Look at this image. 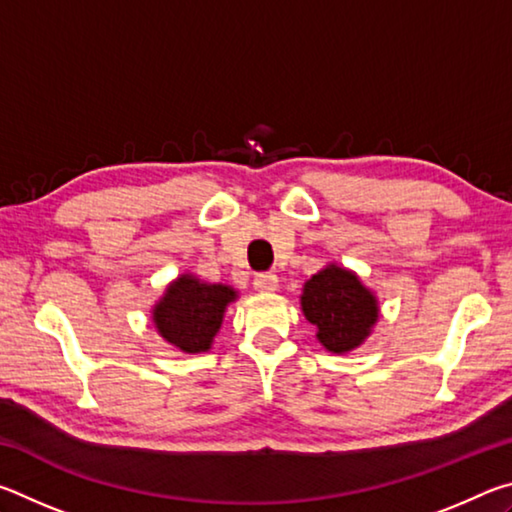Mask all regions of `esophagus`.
<instances>
[{
	"label": "esophagus",
	"mask_w": 512,
	"mask_h": 512,
	"mask_svg": "<svg viewBox=\"0 0 512 512\" xmlns=\"http://www.w3.org/2000/svg\"><path fill=\"white\" fill-rule=\"evenodd\" d=\"M253 284H255V289L259 293H273L277 289V275H273V273H259L255 277Z\"/></svg>",
	"instance_id": "1"
}]
</instances>
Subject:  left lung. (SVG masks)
<instances>
[{
    "label": "left lung",
    "instance_id": "obj_1",
    "mask_svg": "<svg viewBox=\"0 0 512 512\" xmlns=\"http://www.w3.org/2000/svg\"><path fill=\"white\" fill-rule=\"evenodd\" d=\"M302 314L316 325V339L325 350L345 354L368 339L379 318V305L357 273L329 264L311 275L300 296Z\"/></svg>",
    "mask_w": 512,
    "mask_h": 512
}]
</instances>
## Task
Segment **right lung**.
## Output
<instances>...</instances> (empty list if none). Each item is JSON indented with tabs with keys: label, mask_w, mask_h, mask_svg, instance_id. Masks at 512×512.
Wrapping results in <instances>:
<instances>
[{
	"label": "right lung",
	"mask_w": 512,
	"mask_h": 512,
	"mask_svg": "<svg viewBox=\"0 0 512 512\" xmlns=\"http://www.w3.org/2000/svg\"><path fill=\"white\" fill-rule=\"evenodd\" d=\"M235 300L237 291L232 287L180 275L153 307V323L162 339L178 350L187 354L205 352L221 329L225 307Z\"/></svg>",
	"instance_id": "right-lung-1"
}]
</instances>
